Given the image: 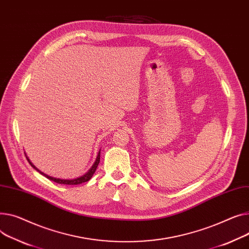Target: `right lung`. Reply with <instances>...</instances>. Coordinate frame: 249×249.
<instances>
[{
  "label": "right lung",
  "instance_id": "right-lung-1",
  "mask_svg": "<svg viewBox=\"0 0 249 249\" xmlns=\"http://www.w3.org/2000/svg\"><path fill=\"white\" fill-rule=\"evenodd\" d=\"M101 151V150H100ZM100 151H99V153H98V156H97V158H96V161L94 162V164H93V166L90 168V170L86 173V174H84L83 176H81V177H79V178H76V179H71V180H65V179H59V178H53V177H51V176H48V175H46V174H44L43 172H41L40 170H38V168H36L34 165L32 164V162L29 160V158L27 157V155H26V158H27V160L29 161V163L31 164V166L34 168V169H36L38 172H40L41 174H43L45 177H47L48 179H50V180H52V181H54V182H56V183H59V184H66V185H78V184H81V183H84V182H87V181H89L91 178H92V176H93V174L95 173V171H96V169H97V166H98V164H99V162H100Z\"/></svg>",
  "mask_w": 249,
  "mask_h": 249
}]
</instances>
